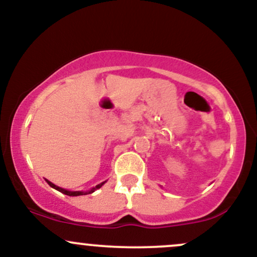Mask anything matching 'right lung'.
<instances>
[{"label": "right lung", "instance_id": "obj_1", "mask_svg": "<svg viewBox=\"0 0 257 257\" xmlns=\"http://www.w3.org/2000/svg\"><path fill=\"white\" fill-rule=\"evenodd\" d=\"M47 182H48V185L51 186V187H53V188H55V190L57 191H59V192H61V193H64V194H66V196H72V197H75V196H83V194H88V193H93L94 191L95 190H98V188H100L101 187L102 185L105 184V182H101V184H99V185H96L95 187H93L91 188L90 191H87V192H82V191H67V190H65V188H61V187H59V186H57V185H54L53 184V182H51V181H48V180H46Z\"/></svg>", "mask_w": 257, "mask_h": 257}]
</instances>
